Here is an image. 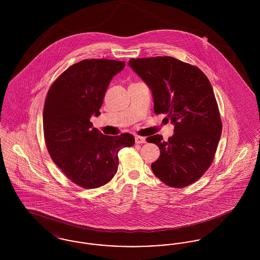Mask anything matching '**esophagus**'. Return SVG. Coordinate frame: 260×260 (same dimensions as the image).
Here are the masks:
<instances>
[{
	"label": "esophagus",
	"instance_id": "34e87169",
	"mask_svg": "<svg viewBox=\"0 0 260 260\" xmlns=\"http://www.w3.org/2000/svg\"><path fill=\"white\" fill-rule=\"evenodd\" d=\"M146 142V139L145 137H142V136H136V144H142V143H145Z\"/></svg>",
	"mask_w": 260,
	"mask_h": 260
}]
</instances>
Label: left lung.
Listing matches in <instances>:
<instances>
[{"instance_id": "obj_1", "label": "left lung", "mask_w": 260, "mask_h": 260, "mask_svg": "<svg viewBox=\"0 0 260 260\" xmlns=\"http://www.w3.org/2000/svg\"><path fill=\"white\" fill-rule=\"evenodd\" d=\"M128 65L150 87L155 114L174 124L167 141L149 136L160 157L151 165L154 174L170 187L197 181L213 161L222 123L209 79L198 67L172 56L132 58Z\"/></svg>"}]
</instances>
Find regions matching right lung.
I'll return each mask as SVG.
<instances>
[{"instance_id":"add662e5","label":"right lung","mask_w":260,"mask_h":260,"mask_svg":"<svg viewBox=\"0 0 260 260\" xmlns=\"http://www.w3.org/2000/svg\"><path fill=\"white\" fill-rule=\"evenodd\" d=\"M124 61L85 59L65 70L50 87L43 112L50 158L75 184L87 189L108 183L118 171V153L135 144L131 134L104 136L89 119L99 109L112 78Z\"/></svg>"}]
</instances>
